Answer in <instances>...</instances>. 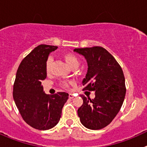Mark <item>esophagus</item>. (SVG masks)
Wrapping results in <instances>:
<instances>
[{"label":"esophagus","instance_id":"1","mask_svg":"<svg viewBox=\"0 0 147 147\" xmlns=\"http://www.w3.org/2000/svg\"><path fill=\"white\" fill-rule=\"evenodd\" d=\"M68 97H69V98H73L74 96V95H73L72 93H70L69 94H68Z\"/></svg>","mask_w":147,"mask_h":147}]
</instances>
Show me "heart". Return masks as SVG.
I'll return each instance as SVG.
<instances>
[{
  "mask_svg": "<svg viewBox=\"0 0 147 147\" xmlns=\"http://www.w3.org/2000/svg\"><path fill=\"white\" fill-rule=\"evenodd\" d=\"M62 57L65 59V61L67 62V65L71 67H72V68H76L79 66V65H80V60L77 58V57L75 56L74 54H71V53H65V54H62ZM52 62V57H49L46 62H45V71H46L47 73L50 72ZM62 85L65 88H68V86H69L68 85V82H62Z\"/></svg>",
  "mask_w": 147,
  "mask_h": 147,
  "instance_id": "b5f03b06",
  "label": "heart"
}]
</instances>
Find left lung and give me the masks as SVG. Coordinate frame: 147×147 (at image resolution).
I'll return each mask as SVG.
<instances>
[{
	"label": "left lung",
	"mask_w": 147,
	"mask_h": 147,
	"mask_svg": "<svg viewBox=\"0 0 147 147\" xmlns=\"http://www.w3.org/2000/svg\"><path fill=\"white\" fill-rule=\"evenodd\" d=\"M74 51L84 56L88 62L83 90L95 91L96 96L90 99L80 95L83 104L78 109V115L86 128L101 129L113 120L124 102V73L115 58L104 48L93 46Z\"/></svg>",
	"instance_id": "left-lung-1"
}]
</instances>
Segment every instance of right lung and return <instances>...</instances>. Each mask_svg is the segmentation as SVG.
<instances>
[{
    "label": "right lung",
    "instance_id": "right-lung-1",
    "mask_svg": "<svg viewBox=\"0 0 147 147\" xmlns=\"http://www.w3.org/2000/svg\"><path fill=\"white\" fill-rule=\"evenodd\" d=\"M57 46L40 45L22 60L13 86V98L23 120L34 129L46 130L57 124L68 94L45 93L41 82L47 76L45 62Z\"/></svg>",
    "mask_w": 147,
    "mask_h": 147
}]
</instances>
